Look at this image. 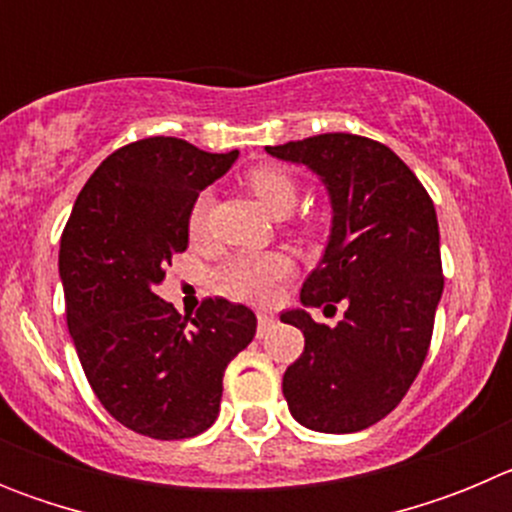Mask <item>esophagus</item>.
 <instances>
[{
	"label": "esophagus",
	"instance_id": "obj_1",
	"mask_svg": "<svg viewBox=\"0 0 512 512\" xmlns=\"http://www.w3.org/2000/svg\"><path fill=\"white\" fill-rule=\"evenodd\" d=\"M271 323H274V318H271L269 312H259V336H264L266 330L271 328Z\"/></svg>",
	"mask_w": 512,
	"mask_h": 512
}]
</instances>
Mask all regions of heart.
I'll use <instances>...</instances> for the list:
<instances>
[{
	"label": "heart",
	"mask_w": 512,
	"mask_h": 512,
	"mask_svg": "<svg viewBox=\"0 0 512 512\" xmlns=\"http://www.w3.org/2000/svg\"><path fill=\"white\" fill-rule=\"evenodd\" d=\"M243 184L248 192L274 215H287L297 205L300 187L292 171L282 164H256L243 174ZM212 197L202 192L194 197L189 207L187 228L192 238H202L210 225ZM295 271V261L284 251L264 253H235L215 271V284L220 292L235 300L253 302V305H269L277 297V289L287 282Z\"/></svg>",
	"instance_id": "heart-1"
}]
</instances>
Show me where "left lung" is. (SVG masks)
I'll return each mask as SVG.
<instances>
[{"mask_svg":"<svg viewBox=\"0 0 512 512\" xmlns=\"http://www.w3.org/2000/svg\"><path fill=\"white\" fill-rule=\"evenodd\" d=\"M266 151L320 174L333 205L330 243L300 300L348 305L333 328L305 310L282 312L305 336L284 397L312 431H364L400 405L428 356L443 292L436 207L410 166L364 135L323 133Z\"/></svg>","mask_w":512,"mask_h":512,"instance_id":"left-lung-1","label":"left lung"}]
</instances>
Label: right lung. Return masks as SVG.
Here are the masks:
<instances>
[{
    "mask_svg": "<svg viewBox=\"0 0 512 512\" xmlns=\"http://www.w3.org/2000/svg\"><path fill=\"white\" fill-rule=\"evenodd\" d=\"M235 158L169 135L135 140L97 166L63 228L58 271L81 369L104 410L140 436L207 431L225 366L256 336L246 305L207 297L182 318L153 292L187 251L194 197Z\"/></svg>",
    "mask_w": 512,
    "mask_h": 512,
    "instance_id": "add662e5",
    "label": "right lung"
}]
</instances>
